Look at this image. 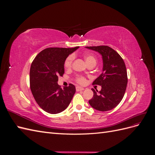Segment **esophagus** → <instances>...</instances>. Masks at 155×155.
<instances>
[{
    "label": "esophagus",
    "instance_id": "1",
    "mask_svg": "<svg viewBox=\"0 0 155 155\" xmlns=\"http://www.w3.org/2000/svg\"><path fill=\"white\" fill-rule=\"evenodd\" d=\"M76 91H83L84 88L83 87H80L79 86H77L76 87Z\"/></svg>",
    "mask_w": 155,
    "mask_h": 155
}]
</instances>
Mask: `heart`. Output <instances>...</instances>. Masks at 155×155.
Masks as SVG:
<instances>
[{"label":"heart","mask_w":155,"mask_h":155,"mask_svg":"<svg viewBox=\"0 0 155 155\" xmlns=\"http://www.w3.org/2000/svg\"><path fill=\"white\" fill-rule=\"evenodd\" d=\"M74 58V57L73 55H70L68 56L67 59H65L64 63V67L65 68L69 69V68H71ZM85 59L87 64H89V63H91L92 62H95V63L96 62V58L94 57V56L91 55V54H86L85 55ZM76 81L78 83L81 84V85H83V84L85 83L86 79H85V78L83 77V76H78L76 78Z\"/></svg>","instance_id":"obj_1"}]
</instances>
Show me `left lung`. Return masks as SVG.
I'll list each match as a JSON object with an SVG mask.
<instances>
[{"instance_id": "1", "label": "left lung", "mask_w": 155, "mask_h": 155, "mask_svg": "<svg viewBox=\"0 0 155 155\" xmlns=\"http://www.w3.org/2000/svg\"><path fill=\"white\" fill-rule=\"evenodd\" d=\"M102 55L103 72L92 85L101 86L100 92L92 88L94 96L88 101L96 110L107 111L118 105L125 94L127 85V73L125 63L119 54L108 46H86Z\"/></svg>"}]
</instances>
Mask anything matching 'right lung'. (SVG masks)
<instances>
[{"label":"right lung","mask_w":155,"mask_h":155,"mask_svg":"<svg viewBox=\"0 0 155 155\" xmlns=\"http://www.w3.org/2000/svg\"><path fill=\"white\" fill-rule=\"evenodd\" d=\"M78 48H46L37 54L31 63V93L38 105L50 114H58L66 109L76 92L72 84L62 89L58 81V76H63L64 73L65 59Z\"/></svg>","instance_id":"right-lung-1"}]
</instances>
